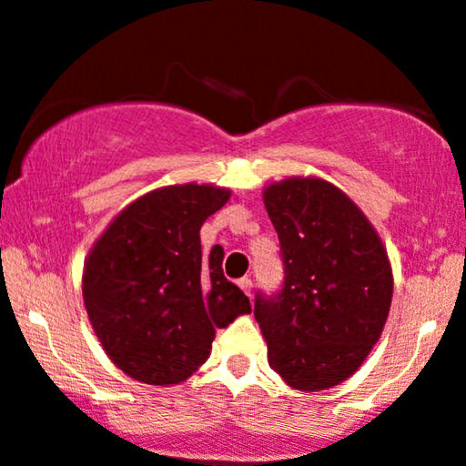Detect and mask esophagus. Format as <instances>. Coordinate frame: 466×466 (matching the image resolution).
<instances>
[{
  "label": "esophagus",
  "instance_id": "34e87169",
  "mask_svg": "<svg viewBox=\"0 0 466 466\" xmlns=\"http://www.w3.org/2000/svg\"><path fill=\"white\" fill-rule=\"evenodd\" d=\"M238 287L243 290L245 295H251V279L249 278H240L238 279Z\"/></svg>",
  "mask_w": 466,
  "mask_h": 466
}]
</instances>
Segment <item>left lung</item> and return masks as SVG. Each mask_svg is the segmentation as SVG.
Returning <instances> with one entry per match:
<instances>
[{
  "label": "left lung",
  "instance_id": "obj_1",
  "mask_svg": "<svg viewBox=\"0 0 466 466\" xmlns=\"http://www.w3.org/2000/svg\"><path fill=\"white\" fill-rule=\"evenodd\" d=\"M262 198L284 265L279 293L254 301L268 364L297 390L332 389L382 334L393 299L389 256L362 210L325 179H282Z\"/></svg>",
  "mask_w": 466,
  "mask_h": 466
}]
</instances>
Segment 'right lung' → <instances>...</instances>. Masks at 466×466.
I'll return each instance as SVG.
<instances>
[{
    "label": "right lung",
    "mask_w": 466,
    "mask_h": 466,
    "mask_svg": "<svg viewBox=\"0 0 466 466\" xmlns=\"http://www.w3.org/2000/svg\"><path fill=\"white\" fill-rule=\"evenodd\" d=\"M228 199V188L210 184L151 190L115 217L84 262L95 334L138 382H184L208 360L215 329L251 312L223 276V249L201 254L199 229Z\"/></svg>",
    "instance_id": "obj_1"
}]
</instances>
